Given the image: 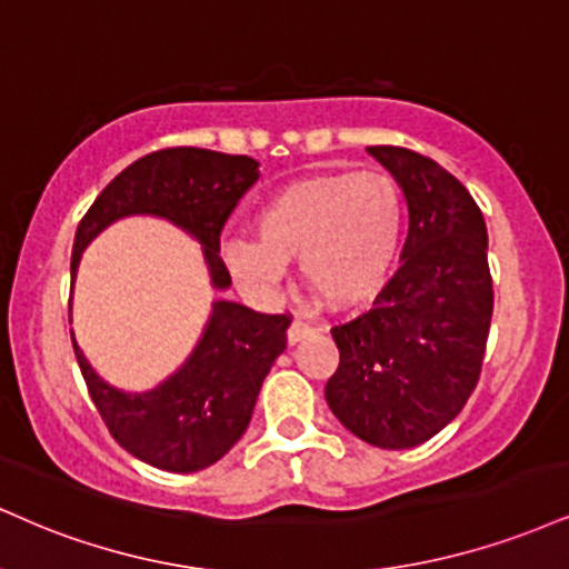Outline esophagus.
Returning a JSON list of instances; mask_svg holds the SVG:
<instances>
[{"label": "esophagus", "instance_id": "1", "mask_svg": "<svg viewBox=\"0 0 569 569\" xmlns=\"http://www.w3.org/2000/svg\"><path fill=\"white\" fill-rule=\"evenodd\" d=\"M315 333V328L310 323H305V320H293L289 326V345H297V341H302Z\"/></svg>", "mask_w": 569, "mask_h": 569}]
</instances>
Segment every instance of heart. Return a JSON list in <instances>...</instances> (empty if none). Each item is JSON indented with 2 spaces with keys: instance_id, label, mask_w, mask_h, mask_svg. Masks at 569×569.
Returning <instances> with one entry per match:
<instances>
[{
  "instance_id": "heart-1",
  "label": "heart",
  "mask_w": 569,
  "mask_h": 569,
  "mask_svg": "<svg viewBox=\"0 0 569 569\" xmlns=\"http://www.w3.org/2000/svg\"><path fill=\"white\" fill-rule=\"evenodd\" d=\"M406 198L392 174L328 172L276 190L254 217L257 238H224V264L246 289L267 293L299 259L307 289L352 307L387 283L400 254Z\"/></svg>"
}]
</instances>
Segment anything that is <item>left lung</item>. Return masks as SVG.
I'll use <instances>...</instances> for the list:
<instances>
[{
  "label": "left lung",
  "instance_id": "left-lung-1",
  "mask_svg": "<svg viewBox=\"0 0 569 569\" xmlns=\"http://www.w3.org/2000/svg\"><path fill=\"white\" fill-rule=\"evenodd\" d=\"M368 153L406 193L408 238L371 310L331 328L339 368L326 400L355 437L402 450L448 427L480 381L492 318L488 228L437 161L397 146Z\"/></svg>",
  "mask_w": 569,
  "mask_h": 569
}]
</instances>
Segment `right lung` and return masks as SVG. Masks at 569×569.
<instances>
[{"mask_svg":"<svg viewBox=\"0 0 569 569\" xmlns=\"http://www.w3.org/2000/svg\"><path fill=\"white\" fill-rule=\"evenodd\" d=\"M259 180V161L207 148H163L129 163L81 217L71 254V280L84 246L129 214H156L188 230L203 246L211 283L228 289L219 236L246 190ZM291 315H264L236 302H214L188 362L150 392L127 395L92 371L73 341L89 397L113 440L156 469L188 471L217 463L241 440L272 362L286 350Z\"/></svg>","mask_w":569,"mask_h":569,"instance_id":"add662e5","label":"right lung"}]
</instances>
